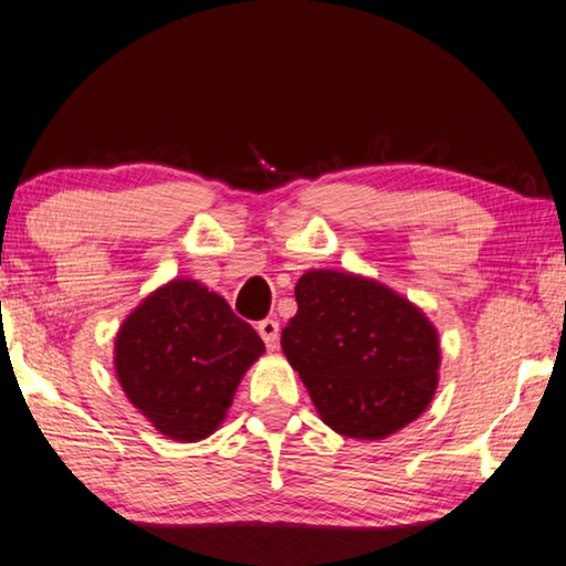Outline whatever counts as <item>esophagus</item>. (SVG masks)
Wrapping results in <instances>:
<instances>
[{"label":"esophagus","mask_w":566,"mask_h":566,"mask_svg":"<svg viewBox=\"0 0 566 566\" xmlns=\"http://www.w3.org/2000/svg\"><path fill=\"white\" fill-rule=\"evenodd\" d=\"M260 337L264 339V344H266V349H276L280 347V322L276 319H262L260 322Z\"/></svg>","instance_id":"1"}]
</instances>
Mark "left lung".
Segmentation results:
<instances>
[{"label": "left lung", "mask_w": 566, "mask_h": 566, "mask_svg": "<svg viewBox=\"0 0 566 566\" xmlns=\"http://www.w3.org/2000/svg\"><path fill=\"white\" fill-rule=\"evenodd\" d=\"M294 296L282 349L324 424L344 437L385 439L429 407L442 357L419 306L337 270L302 274Z\"/></svg>", "instance_id": "obj_1"}]
</instances>
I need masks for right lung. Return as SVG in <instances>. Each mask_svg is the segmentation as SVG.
Instances as JSON below:
<instances>
[{
	"mask_svg": "<svg viewBox=\"0 0 566 566\" xmlns=\"http://www.w3.org/2000/svg\"><path fill=\"white\" fill-rule=\"evenodd\" d=\"M262 354L260 334L227 300L195 280H171L124 319L114 371L157 432L199 442L222 424L244 371Z\"/></svg>",
	"mask_w": 566,
	"mask_h": 566,
	"instance_id": "add662e5",
	"label": "right lung"
}]
</instances>
